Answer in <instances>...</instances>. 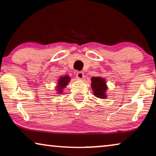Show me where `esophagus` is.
Instances as JSON below:
<instances>
[{
    "mask_svg": "<svg viewBox=\"0 0 156 156\" xmlns=\"http://www.w3.org/2000/svg\"><path fill=\"white\" fill-rule=\"evenodd\" d=\"M76 77H77V78L80 79V80H81V79H83L84 73L81 72H76Z\"/></svg>",
    "mask_w": 156,
    "mask_h": 156,
    "instance_id": "esophagus-1",
    "label": "esophagus"
}]
</instances>
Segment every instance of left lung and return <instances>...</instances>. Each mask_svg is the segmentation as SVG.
Returning <instances> with one entry per match:
<instances>
[{
  "instance_id": "obj_1",
  "label": "left lung",
  "mask_w": 156,
  "mask_h": 156,
  "mask_svg": "<svg viewBox=\"0 0 156 156\" xmlns=\"http://www.w3.org/2000/svg\"><path fill=\"white\" fill-rule=\"evenodd\" d=\"M91 88L94 91L95 96L99 98H106V93L107 87L104 78L100 77H93L91 78Z\"/></svg>"
}]
</instances>
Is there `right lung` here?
<instances>
[{
	"label": "right lung",
	"mask_w": 156,
	"mask_h": 156,
	"mask_svg": "<svg viewBox=\"0 0 156 156\" xmlns=\"http://www.w3.org/2000/svg\"><path fill=\"white\" fill-rule=\"evenodd\" d=\"M69 80H70V77L68 76H63V77H61L60 78H59L58 80V85L57 86V91L58 93H62V89H64L66 86H67V84L69 83Z\"/></svg>",
	"instance_id": "1"
}]
</instances>
